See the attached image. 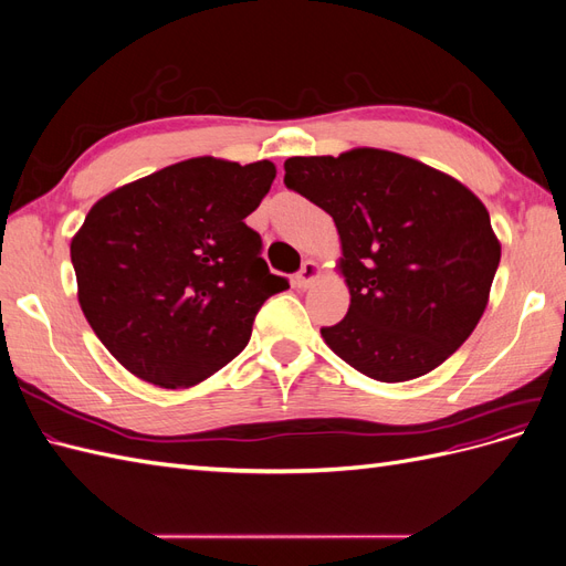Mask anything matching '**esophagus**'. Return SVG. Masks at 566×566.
Listing matches in <instances>:
<instances>
[{
	"instance_id": "1",
	"label": "esophagus",
	"mask_w": 566,
	"mask_h": 566,
	"mask_svg": "<svg viewBox=\"0 0 566 566\" xmlns=\"http://www.w3.org/2000/svg\"><path fill=\"white\" fill-rule=\"evenodd\" d=\"M318 276H321V266H318L316 262H312V260H306V262L302 264L297 276L293 279V283H295V287L306 290V287L314 285V283L318 281Z\"/></svg>"
}]
</instances>
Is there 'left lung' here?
I'll return each mask as SVG.
<instances>
[{
    "label": "left lung",
    "instance_id": "obj_1",
    "mask_svg": "<svg viewBox=\"0 0 566 566\" xmlns=\"http://www.w3.org/2000/svg\"><path fill=\"white\" fill-rule=\"evenodd\" d=\"M285 184L335 221L349 312L321 335L380 382L434 370L482 318L501 241L465 184L382 148L285 160Z\"/></svg>",
    "mask_w": 566,
    "mask_h": 566
}]
</instances>
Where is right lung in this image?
<instances>
[{"label": "right lung", "instance_id": "1", "mask_svg": "<svg viewBox=\"0 0 566 566\" xmlns=\"http://www.w3.org/2000/svg\"><path fill=\"white\" fill-rule=\"evenodd\" d=\"M276 165L181 160L94 202L71 241L77 300L132 375L165 389L208 380L241 354L264 300L290 287L245 217Z\"/></svg>", "mask_w": 566, "mask_h": 566}]
</instances>
